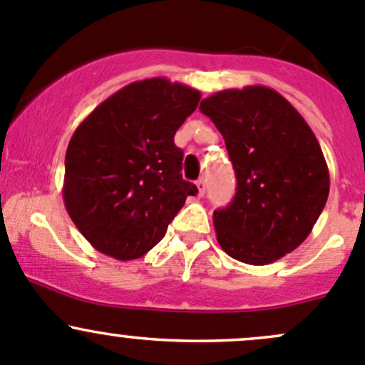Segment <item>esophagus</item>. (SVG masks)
<instances>
[{"label": "esophagus", "mask_w": 365, "mask_h": 365, "mask_svg": "<svg viewBox=\"0 0 365 365\" xmlns=\"http://www.w3.org/2000/svg\"><path fill=\"white\" fill-rule=\"evenodd\" d=\"M196 187H197V192H200V196H205V192H206V182H205L203 178L197 180Z\"/></svg>", "instance_id": "1"}]
</instances>
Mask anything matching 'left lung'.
<instances>
[{
  "label": "left lung",
  "instance_id": "1",
  "mask_svg": "<svg viewBox=\"0 0 365 365\" xmlns=\"http://www.w3.org/2000/svg\"><path fill=\"white\" fill-rule=\"evenodd\" d=\"M200 111L222 134L237 175L233 201L213 212L222 251L247 264L274 263L295 251L330 190L329 168L307 121L267 86L217 91Z\"/></svg>",
  "mask_w": 365,
  "mask_h": 365
}]
</instances>
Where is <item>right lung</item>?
I'll return each mask as SVG.
<instances>
[{
    "mask_svg": "<svg viewBox=\"0 0 365 365\" xmlns=\"http://www.w3.org/2000/svg\"><path fill=\"white\" fill-rule=\"evenodd\" d=\"M200 98L197 90L165 77L135 81L76 128L65 155L63 201L98 252L120 261L145 256L187 196H196V185L182 178L175 134Z\"/></svg>",
    "mask_w": 365,
    "mask_h": 365,
    "instance_id": "right-lung-1",
    "label": "right lung"
}]
</instances>
